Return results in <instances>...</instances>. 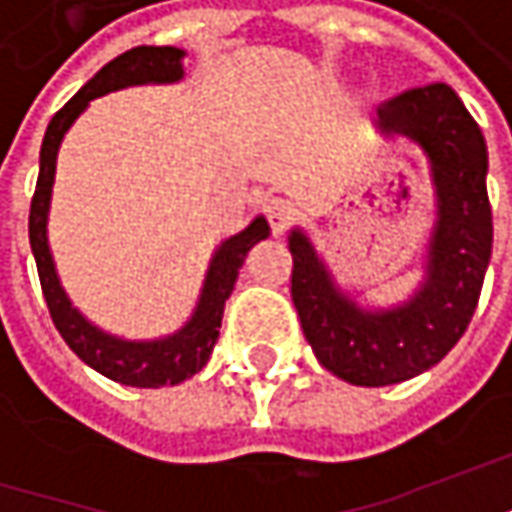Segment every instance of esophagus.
I'll return each mask as SVG.
<instances>
[{
	"instance_id": "obj_1",
	"label": "esophagus",
	"mask_w": 512,
	"mask_h": 512,
	"mask_svg": "<svg viewBox=\"0 0 512 512\" xmlns=\"http://www.w3.org/2000/svg\"><path fill=\"white\" fill-rule=\"evenodd\" d=\"M265 216L267 222H270V230L279 236V233H285L287 225L293 222V205H290L287 199L273 196V199H267L265 202Z\"/></svg>"
}]
</instances>
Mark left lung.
I'll list each match as a JSON object with an SVG mask.
<instances>
[{
    "mask_svg": "<svg viewBox=\"0 0 512 512\" xmlns=\"http://www.w3.org/2000/svg\"><path fill=\"white\" fill-rule=\"evenodd\" d=\"M387 142L422 150L433 187V225L422 279L399 302H370L347 285L305 227H290V296L319 364L347 384L384 387L430 370L462 339L479 305L493 250L487 142L456 90H407L376 108Z\"/></svg>",
    "mask_w": 512,
    "mask_h": 512,
    "instance_id": "left-lung-1",
    "label": "left lung"
}]
</instances>
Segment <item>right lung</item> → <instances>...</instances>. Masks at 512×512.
Returning a JSON list of instances; mask_svg holds the SVG:
<instances>
[{"instance_id":"right-lung-1","label":"right lung","mask_w":512,"mask_h":512,"mask_svg":"<svg viewBox=\"0 0 512 512\" xmlns=\"http://www.w3.org/2000/svg\"><path fill=\"white\" fill-rule=\"evenodd\" d=\"M185 56L187 53L182 48L142 45V48H133L116 56L90 82H85L68 105L50 119L45 139H42V150H39L36 193L30 202V250L36 259L39 282H42V293H45L53 325L62 333L70 350L88 367L113 382L128 384V387L182 384L205 367L213 353V344L219 339L227 296L233 293V285L239 279V270L245 265L247 253L253 250V245H259L262 239L270 236V225L259 213L245 230L222 239L207 262L205 282H202L199 299H196V307L190 310L187 322L176 327L173 333L156 336V339H125V336L108 333L105 327L93 325L88 316L73 305L68 290L62 287L59 270L53 262V250H50L48 219L53 182H56V159H59V148L68 136V130L90 108V102L105 93L139 88V85L182 82L185 79Z\"/></svg>"}]
</instances>
